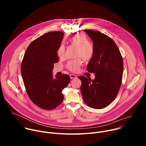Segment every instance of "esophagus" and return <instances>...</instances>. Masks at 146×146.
I'll return each mask as SVG.
<instances>
[{"label": "esophagus", "mask_w": 146, "mask_h": 146, "mask_svg": "<svg viewBox=\"0 0 146 146\" xmlns=\"http://www.w3.org/2000/svg\"><path fill=\"white\" fill-rule=\"evenodd\" d=\"M70 77L71 79H74V78H76L77 77V76L74 75V74H70Z\"/></svg>", "instance_id": "esophagus-1"}]
</instances>
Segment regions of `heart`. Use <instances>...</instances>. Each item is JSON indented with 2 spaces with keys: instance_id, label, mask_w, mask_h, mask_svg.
Listing matches in <instances>:
<instances>
[{
  "instance_id": "b5f03b06",
  "label": "heart",
  "mask_w": 146,
  "mask_h": 146,
  "mask_svg": "<svg viewBox=\"0 0 146 146\" xmlns=\"http://www.w3.org/2000/svg\"><path fill=\"white\" fill-rule=\"evenodd\" d=\"M68 42L77 48L76 57L81 58L84 61H88L92 58L94 54V46L84 34L78 33L72 36L69 38ZM65 46L63 44H60L56 50L58 56L63 58L65 55ZM81 58L69 61L66 65V68L72 72H78L82 65Z\"/></svg>"
}]
</instances>
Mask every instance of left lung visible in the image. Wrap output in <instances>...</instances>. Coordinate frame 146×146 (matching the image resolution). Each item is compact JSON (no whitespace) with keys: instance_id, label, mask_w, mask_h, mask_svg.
Here are the masks:
<instances>
[{"instance_id":"1","label":"left lung","mask_w":146,"mask_h":146,"mask_svg":"<svg viewBox=\"0 0 146 146\" xmlns=\"http://www.w3.org/2000/svg\"><path fill=\"white\" fill-rule=\"evenodd\" d=\"M93 41L94 54L87 69L95 74L91 80L81 76V92L84 102L96 109L105 108L116 98L122 79V55L112 38L99 31L86 29Z\"/></svg>"}]
</instances>
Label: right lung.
<instances>
[{"instance_id": "right-lung-1", "label": "right lung", "mask_w": 146, "mask_h": 146, "mask_svg": "<svg viewBox=\"0 0 146 146\" xmlns=\"http://www.w3.org/2000/svg\"><path fill=\"white\" fill-rule=\"evenodd\" d=\"M64 32H48L33 40L27 48L21 67L26 91L38 107L52 110L62 103V91L70 81L68 74L55 76L52 70L59 61L56 50L60 44Z\"/></svg>"}]
</instances>
